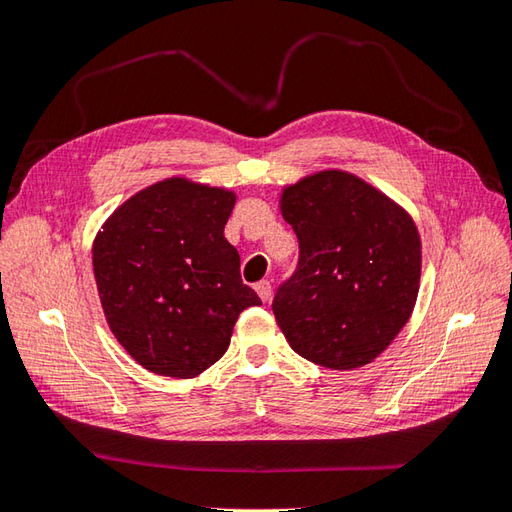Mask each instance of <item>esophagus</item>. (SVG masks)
<instances>
[{"mask_svg": "<svg viewBox=\"0 0 512 512\" xmlns=\"http://www.w3.org/2000/svg\"><path fill=\"white\" fill-rule=\"evenodd\" d=\"M257 295L262 301H268L270 299V292H273V286H270V281H259V284L255 286Z\"/></svg>", "mask_w": 512, "mask_h": 512, "instance_id": "obj_1", "label": "esophagus"}]
</instances>
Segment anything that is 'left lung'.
I'll return each instance as SVG.
<instances>
[{
  "label": "left lung",
  "mask_w": 512,
  "mask_h": 512,
  "mask_svg": "<svg viewBox=\"0 0 512 512\" xmlns=\"http://www.w3.org/2000/svg\"><path fill=\"white\" fill-rule=\"evenodd\" d=\"M279 206L299 239L297 270L273 299L286 341L330 369L372 363L418 299L422 250L411 215L339 169L290 184Z\"/></svg>",
  "instance_id": "left-lung-1"
}]
</instances>
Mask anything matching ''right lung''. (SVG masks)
Wrapping results in <instances>:
<instances>
[{"instance_id": "1", "label": "right lung", "mask_w": 512, "mask_h": 512, "mask_svg": "<svg viewBox=\"0 0 512 512\" xmlns=\"http://www.w3.org/2000/svg\"><path fill=\"white\" fill-rule=\"evenodd\" d=\"M233 206V191L167 178L118 206L96 235L107 325L149 372L202 374L228 350L239 312L262 306L224 237Z\"/></svg>"}]
</instances>
